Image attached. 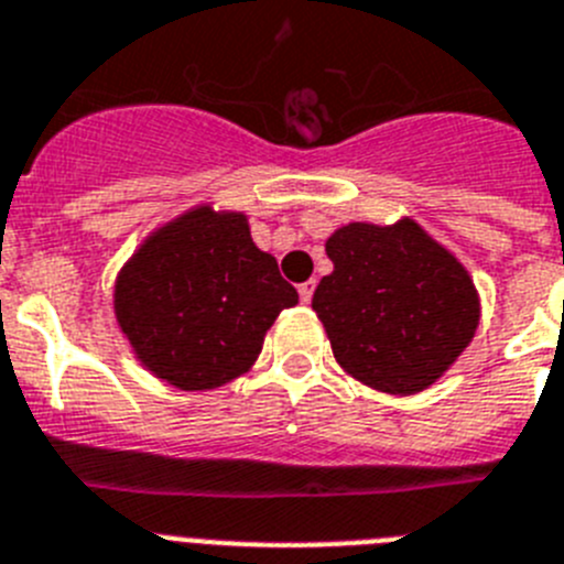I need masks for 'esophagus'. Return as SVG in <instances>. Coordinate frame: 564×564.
I'll return each instance as SVG.
<instances>
[{
	"instance_id": "esophagus-1",
	"label": "esophagus",
	"mask_w": 564,
	"mask_h": 564,
	"mask_svg": "<svg viewBox=\"0 0 564 564\" xmlns=\"http://www.w3.org/2000/svg\"><path fill=\"white\" fill-rule=\"evenodd\" d=\"M297 295H301V301H303V303H310V301H312V295H315V281L301 283V286H297Z\"/></svg>"
}]
</instances>
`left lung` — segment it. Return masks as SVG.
Segmentation results:
<instances>
[{"instance_id":"1","label":"left lung","mask_w":564,"mask_h":564,"mask_svg":"<svg viewBox=\"0 0 564 564\" xmlns=\"http://www.w3.org/2000/svg\"><path fill=\"white\" fill-rule=\"evenodd\" d=\"M335 263L312 297L340 369L386 394H420L457 364L479 326V292L414 218L351 221L326 238Z\"/></svg>"}]
</instances>
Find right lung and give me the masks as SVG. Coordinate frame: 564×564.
<instances>
[{
    "label": "right lung",
    "mask_w": 564,
    "mask_h": 564,
    "mask_svg": "<svg viewBox=\"0 0 564 564\" xmlns=\"http://www.w3.org/2000/svg\"><path fill=\"white\" fill-rule=\"evenodd\" d=\"M297 292L254 247L249 218L198 204L161 224L119 269L112 312L135 360L181 391L247 375Z\"/></svg>",
    "instance_id": "right-lung-1"
}]
</instances>
